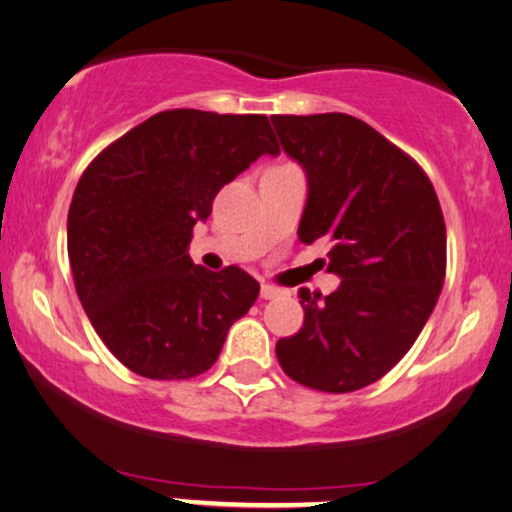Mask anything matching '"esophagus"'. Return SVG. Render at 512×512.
Returning <instances> with one entry per match:
<instances>
[{
	"mask_svg": "<svg viewBox=\"0 0 512 512\" xmlns=\"http://www.w3.org/2000/svg\"><path fill=\"white\" fill-rule=\"evenodd\" d=\"M279 295H281V288H274V286H269V283H262V288H260L262 300H274V298H279Z\"/></svg>",
	"mask_w": 512,
	"mask_h": 512,
	"instance_id": "34e87169",
	"label": "esophagus"
}]
</instances>
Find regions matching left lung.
Here are the masks:
<instances>
[{
	"label": "left lung",
	"mask_w": 512,
	"mask_h": 512,
	"mask_svg": "<svg viewBox=\"0 0 512 512\" xmlns=\"http://www.w3.org/2000/svg\"><path fill=\"white\" fill-rule=\"evenodd\" d=\"M283 152L307 178L298 236L331 245L326 298L300 291L303 329L276 357L298 384L348 393L374 384L412 348L446 276V224L412 159L348 114L272 116Z\"/></svg>",
	"instance_id": "8db88e82"
}]
</instances>
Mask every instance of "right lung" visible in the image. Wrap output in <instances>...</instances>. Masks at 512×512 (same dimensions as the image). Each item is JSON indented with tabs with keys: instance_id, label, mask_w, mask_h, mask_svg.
Instances as JSON below:
<instances>
[{
	"instance_id": "obj_1",
	"label": "right lung",
	"mask_w": 512,
	"mask_h": 512,
	"mask_svg": "<svg viewBox=\"0 0 512 512\" xmlns=\"http://www.w3.org/2000/svg\"><path fill=\"white\" fill-rule=\"evenodd\" d=\"M262 155H279L262 114L159 112L80 176L69 209L76 293L97 336L131 372L190 379L217 362L260 283L190 260V231Z\"/></svg>"
}]
</instances>
